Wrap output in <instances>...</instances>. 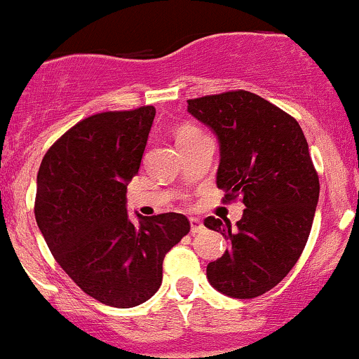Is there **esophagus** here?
Returning <instances> with one entry per match:
<instances>
[{"label": "esophagus", "mask_w": 359, "mask_h": 359, "mask_svg": "<svg viewBox=\"0 0 359 359\" xmlns=\"http://www.w3.org/2000/svg\"><path fill=\"white\" fill-rule=\"evenodd\" d=\"M190 226H191V233H201L202 230H204V223H202L201 219H197V217H190Z\"/></svg>", "instance_id": "1"}]
</instances>
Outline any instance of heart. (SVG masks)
<instances>
[{
  "instance_id": "1",
  "label": "heart",
  "mask_w": 359,
  "mask_h": 359,
  "mask_svg": "<svg viewBox=\"0 0 359 359\" xmlns=\"http://www.w3.org/2000/svg\"><path fill=\"white\" fill-rule=\"evenodd\" d=\"M204 133L201 131V129L197 128V126L194 124H181L178 128V131H176V143H181V142H188V140H194V138H198V136H202Z\"/></svg>"
}]
</instances>
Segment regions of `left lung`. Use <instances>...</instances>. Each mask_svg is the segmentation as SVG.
Here are the masks:
<instances>
[{
    "label": "left lung",
    "mask_w": 359,
    "mask_h": 359,
    "mask_svg": "<svg viewBox=\"0 0 359 359\" xmlns=\"http://www.w3.org/2000/svg\"><path fill=\"white\" fill-rule=\"evenodd\" d=\"M188 112L219 140L223 202L240 197L245 205L236 228L214 216L204 221L230 240L207 278L221 294L254 299L289 275L308 242L320 197L308 142L290 114L245 90L188 100Z\"/></svg>",
    "instance_id": "8db88e82"
}]
</instances>
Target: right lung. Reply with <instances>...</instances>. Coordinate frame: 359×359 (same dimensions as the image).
<instances>
[{"mask_svg":"<svg viewBox=\"0 0 359 359\" xmlns=\"http://www.w3.org/2000/svg\"><path fill=\"white\" fill-rule=\"evenodd\" d=\"M155 117L152 105L86 117L44 154L34 214L51 254L77 287L112 308L149 301L165 254L190 231L178 212L133 224L126 190L138 175Z\"/></svg>","mask_w":359,"mask_h":359,"instance_id":"add662e5","label":"right lung"}]
</instances>
